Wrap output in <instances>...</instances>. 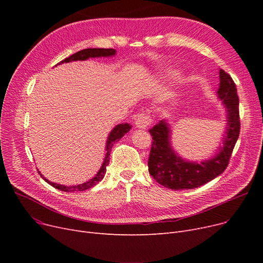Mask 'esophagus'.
Here are the masks:
<instances>
[{
	"label": "esophagus",
	"instance_id": "34e87169",
	"mask_svg": "<svg viewBox=\"0 0 263 263\" xmlns=\"http://www.w3.org/2000/svg\"><path fill=\"white\" fill-rule=\"evenodd\" d=\"M151 120L153 119H151L150 115H148L146 113H141L135 118V126H136V128L145 130L149 127V124L151 123Z\"/></svg>",
	"mask_w": 263,
	"mask_h": 263
}]
</instances>
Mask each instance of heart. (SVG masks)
<instances>
[{
    "label": "heart",
    "instance_id": "1",
    "mask_svg": "<svg viewBox=\"0 0 263 263\" xmlns=\"http://www.w3.org/2000/svg\"><path fill=\"white\" fill-rule=\"evenodd\" d=\"M167 77H171V76H167Z\"/></svg>",
    "mask_w": 263,
    "mask_h": 263
}]
</instances>
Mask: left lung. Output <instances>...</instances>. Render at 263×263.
Returning <instances> with one entry per match:
<instances>
[{
	"mask_svg": "<svg viewBox=\"0 0 263 263\" xmlns=\"http://www.w3.org/2000/svg\"><path fill=\"white\" fill-rule=\"evenodd\" d=\"M218 98L226 107V131L223 146L217 154L206 161L191 162L179 157L171 144L170 123L161 120L150 129L153 136L148 171L156 181L171 190H191L205 184L222 174L226 167L240 134L239 97L231 77L219 69Z\"/></svg>",
	"mask_w": 263,
	"mask_h": 263,
	"instance_id": "1",
	"label": "left lung"
}]
</instances>
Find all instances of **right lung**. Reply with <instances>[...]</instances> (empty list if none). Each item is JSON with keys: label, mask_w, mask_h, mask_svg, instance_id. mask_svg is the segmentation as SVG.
<instances>
[{"label": "right lung", "mask_w": 263, "mask_h": 263, "mask_svg": "<svg viewBox=\"0 0 263 263\" xmlns=\"http://www.w3.org/2000/svg\"><path fill=\"white\" fill-rule=\"evenodd\" d=\"M115 54H116V50H114V49H97V48H95V49H84V50H81V51L70 55V57L65 59L62 62H60L59 64L76 62V61H86L89 58H101V57L108 58V57H114ZM130 130H131V126L129 123H120V124H117V126L112 131H110V133L108 134V137H107V141H106V147H105L106 154H105V158H104V161L101 165V167H100L99 172L97 173V175L92 179H90L89 181H87L85 183L73 185V186H66V185H63V184H58V183L51 182V181L48 180V179L43 177V175L40 174L39 171H38V173L40 174L41 177H43V179L46 182H48L50 185H52L53 187L58 189V190H61V191H64V192H78V191L81 192V191L88 190V189L95 186L97 183L102 180L104 175H105V172H106V166H107L108 162H109V154H110V150H112L113 145L116 142H118L121 139V137L127 132H129Z\"/></svg>", "instance_id": "obj_1"}]
</instances>
